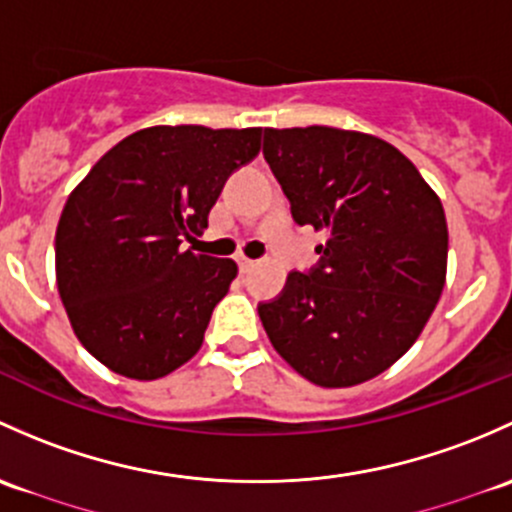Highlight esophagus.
<instances>
[{
    "instance_id": "1",
    "label": "esophagus",
    "mask_w": 512,
    "mask_h": 512,
    "mask_svg": "<svg viewBox=\"0 0 512 512\" xmlns=\"http://www.w3.org/2000/svg\"><path fill=\"white\" fill-rule=\"evenodd\" d=\"M236 261H239V268H241V271H244V273H249L251 268L256 266V261H254V258H249V256H244V254H241L239 258H236Z\"/></svg>"
}]
</instances>
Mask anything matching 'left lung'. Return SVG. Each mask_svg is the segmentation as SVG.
Segmentation results:
<instances>
[{
	"instance_id": "8db88e82",
	"label": "left lung",
	"mask_w": 512,
	"mask_h": 512,
	"mask_svg": "<svg viewBox=\"0 0 512 512\" xmlns=\"http://www.w3.org/2000/svg\"><path fill=\"white\" fill-rule=\"evenodd\" d=\"M263 157L293 219L325 231L320 266L293 271L263 330L300 377L355 387L394 365L429 323L446 283L441 199L394 145L325 125L266 128Z\"/></svg>"
}]
</instances>
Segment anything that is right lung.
<instances>
[{"label": "right lung", "mask_w": 512, "mask_h": 512, "mask_svg": "<svg viewBox=\"0 0 512 512\" xmlns=\"http://www.w3.org/2000/svg\"><path fill=\"white\" fill-rule=\"evenodd\" d=\"M258 150L261 128L155 125L110 147L68 194L56 283L100 365L152 382L197 355L239 266L184 251L182 236H202L226 177Z\"/></svg>", "instance_id": "right-lung-1"}]
</instances>
